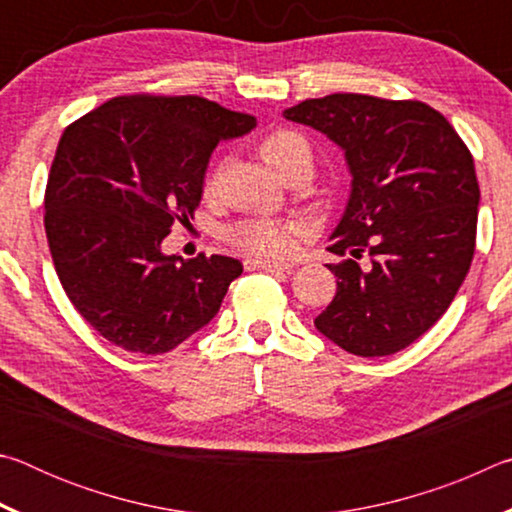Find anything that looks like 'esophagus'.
<instances>
[{
  "label": "esophagus",
  "mask_w": 512,
  "mask_h": 512,
  "mask_svg": "<svg viewBox=\"0 0 512 512\" xmlns=\"http://www.w3.org/2000/svg\"><path fill=\"white\" fill-rule=\"evenodd\" d=\"M244 266L248 271H282V273H289L291 271V264L289 262H271V259H246Z\"/></svg>",
  "instance_id": "1"
}]
</instances>
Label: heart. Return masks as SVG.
<instances>
[{"mask_svg":"<svg viewBox=\"0 0 512 512\" xmlns=\"http://www.w3.org/2000/svg\"><path fill=\"white\" fill-rule=\"evenodd\" d=\"M309 149L307 142L302 140L298 133L293 131H275L264 142L259 144V153H262L264 162L277 171L287 162L291 155L298 151ZM293 237H296V228L291 223L271 221V219H253L235 225L228 232V239L237 248L246 250L250 255L259 257H280L287 255L293 248Z\"/></svg>","mask_w":512,"mask_h":512,"instance_id":"1","label":"heart"}]
</instances>
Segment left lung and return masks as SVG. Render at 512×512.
<instances>
[{
	"label": "left lung",
	"mask_w": 512,
	"mask_h": 512,
	"mask_svg": "<svg viewBox=\"0 0 512 512\" xmlns=\"http://www.w3.org/2000/svg\"><path fill=\"white\" fill-rule=\"evenodd\" d=\"M345 155L348 205L327 264L336 296L314 325L357 357L418 341L452 305L470 271L479 214L474 160L452 124L422 101L329 94L282 112ZM366 252L370 267L356 259Z\"/></svg>",
	"instance_id": "8db88e82"
}]
</instances>
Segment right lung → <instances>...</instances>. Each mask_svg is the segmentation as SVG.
Returning <instances> with one entry per match:
<instances>
[{"mask_svg":"<svg viewBox=\"0 0 512 512\" xmlns=\"http://www.w3.org/2000/svg\"><path fill=\"white\" fill-rule=\"evenodd\" d=\"M257 119L203 97H117L60 137L45 192L58 280L103 339L162 354L219 314L239 259L164 255L176 221L194 219L216 144Z\"/></svg>","mask_w":512,"mask_h":512,"instance_id":"right-lung-1","label":"right lung"}]
</instances>
